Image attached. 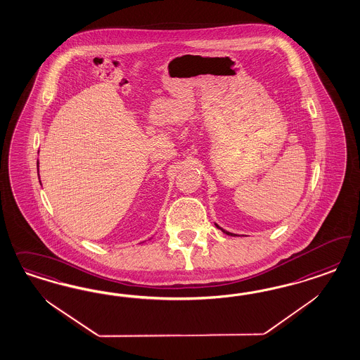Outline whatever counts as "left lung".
Listing matches in <instances>:
<instances>
[{
    "label": "left lung",
    "instance_id": "8db88e82",
    "mask_svg": "<svg viewBox=\"0 0 360 360\" xmlns=\"http://www.w3.org/2000/svg\"><path fill=\"white\" fill-rule=\"evenodd\" d=\"M217 227H218V229H220V227H219L218 224H217ZM221 231H223V232H224V233H227V235H231V236H232V235H233V233H231V232H226V231H224V229H221Z\"/></svg>",
    "mask_w": 360,
    "mask_h": 360
}]
</instances>
